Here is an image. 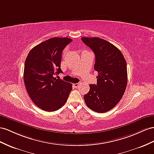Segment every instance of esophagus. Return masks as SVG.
<instances>
[{
  "label": "esophagus",
  "instance_id": "34e87169",
  "mask_svg": "<svg viewBox=\"0 0 154 154\" xmlns=\"http://www.w3.org/2000/svg\"><path fill=\"white\" fill-rule=\"evenodd\" d=\"M79 85H80V83L79 82H78V83H74V84H73V86L75 88H77L79 86Z\"/></svg>",
  "mask_w": 154,
  "mask_h": 154
}]
</instances>
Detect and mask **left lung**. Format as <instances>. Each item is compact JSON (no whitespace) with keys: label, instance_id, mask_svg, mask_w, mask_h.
I'll return each mask as SVG.
<instances>
[{"label":"left lung","instance_id":"left-lung-1","mask_svg":"<svg viewBox=\"0 0 154 154\" xmlns=\"http://www.w3.org/2000/svg\"><path fill=\"white\" fill-rule=\"evenodd\" d=\"M96 55L94 69L98 73L97 85H90V90L84 96L86 105L92 111L106 112L118 103L128 83L126 61L112 43L100 38H81Z\"/></svg>","mask_w":154,"mask_h":154}]
</instances>
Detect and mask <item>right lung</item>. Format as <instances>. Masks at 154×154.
I'll return each mask as SVG.
<instances>
[{
  "mask_svg": "<svg viewBox=\"0 0 154 154\" xmlns=\"http://www.w3.org/2000/svg\"><path fill=\"white\" fill-rule=\"evenodd\" d=\"M72 42L68 38H53L30 50L25 62L24 82L30 99L45 111H57L68 100L72 85L54 77L63 73L62 51Z\"/></svg>",
  "mask_w": 154,
  "mask_h": 154,
  "instance_id": "1",
  "label": "right lung"
}]
</instances>
